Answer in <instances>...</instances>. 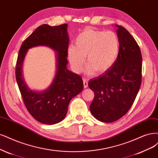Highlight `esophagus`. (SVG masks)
Segmentation results:
<instances>
[{
	"mask_svg": "<svg viewBox=\"0 0 158 158\" xmlns=\"http://www.w3.org/2000/svg\"><path fill=\"white\" fill-rule=\"evenodd\" d=\"M83 84H84V88H88V80H87L86 78H83Z\"/></svg>",
	"mask_w": 158,
	"mask_h": 158,
	"instance_id": "34e87169",
	"label": "esophagus"
}]
</instances>
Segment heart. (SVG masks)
<instances>
[{"label":"heart","mask_w":158,"mask_h":158,"mask_svg":"<svg viewBox=\"0 0 158 158\" xmlns=\"http://www.w3.org/2000/svg\"><path fill=\"white\" fill-rule=\"evenodd\" d=\"M119 46L118 37L113 31L87 28L76 38L75 46L69 47L68 59L77 73L82 70L85 57L88 63L85 70L87 74L94 75L97 71L103 73L116 61Z\"/></svg>","instance_id":"obj_1"}]
</instances>
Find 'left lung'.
Returning a JSON list of instances; mask_svg holds the SVG:
<instances>
[{"label": "left lung", "instance_id": "left-lung-1", "mask_svg": "<svg viewBox=\"0 0 158 158\" xmlns=\"http://www.w3.org/2000/svg\"><path fill=\"white\" fill-rule=\"evenodd\" d=\"M116 27L119 48L116 61L88 82L95 94L90 111L98 120L106 123L117 121L129 111L142 79V55L137 42L126 29Z\"/></svg>", "mask_w": 158, "mask_h": 158}]
</instances>
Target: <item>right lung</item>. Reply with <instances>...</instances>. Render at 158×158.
Here are the masks:
<instances>
[{"instance_id": "right-lung-1", "label": "right lung", "mask_w": 158, "mask_h": 158, "mask_svg": "<svg viewBox=\"0 0 158 158\" xmlns=\"http://www.w3.org/2000/svg\"><path fill=\"white\" fill-rule=\"evenodd\" d=\"M67 24L39 26L23 41L15 66V78L27 110L36 120L44 124H55L64 118L73 98L82 91L83 81L79 75L67 69L69 36ZM47 45L57 52V72L52 85L46 90L35 92L29 90L22 76V65L28 48Z\"/></svg>"}]
</instances>
